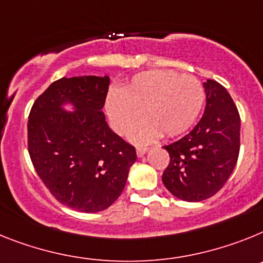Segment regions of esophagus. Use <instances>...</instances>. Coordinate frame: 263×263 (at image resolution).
Here are the masks:
<instances>
[{
	"instance_id": "1",
	"label": "esophagus",
	"mask_w": 263,
	"mask_h": 263,
	"mask_svg": "<svg viewBox=\"0 0 263 263\" xmlns=\"http://www.w3.org/2000/svg\"><path fill=\"white\" fill-rule=\"evenodd\" d=\"M147 151H148V148H145V147H138L136 148V155H138L139 157H143Z\"/></svg>"
}]
</instances>
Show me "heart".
I'll use <instances>...</instances> for the list:
<instances>
[{"instance_id":"b5f03b06","label":"heart","mask_w":263,"mask_h":263,"mask_svg":"<svg viewBox=\"0 0 263 263\" xmlns=\"http://www.w3.org/2000/svg\"><path fill=\"white\" fill-rule=\"evenodd\" d=\"M205 100L201 82L193 75L171 70H149L136 74L123 92L111 91L106 108L112 128L128 132L136 143H151L164 134L173 138L188 131L197 120Z\"/></svg>"}]
</instances>
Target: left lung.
<instances>
[{
	"label": "left lung",
	"instance_id": "obj_1",
	"mask_svg": "<svg viewBox=\"0 0 263 263\" xmlns=\"http://www.w3.org/2000/svg\"><path fill=\"white\" fill-rule=\"evenodd\" d=\"M206 107L196 127L180 140L164 145L171 161L163 173L165 188L189 202L216 195L237 164L241 119L227 88L208 79Z\"/></svg>",
	"mask_w": 263,
	"mask_h": 263
}]
</instances>
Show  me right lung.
<instances>
[{
	"label": "right lung",
	"instance_id": "right-lung-1",
	"mask_svg": "<svg viewBox=\"0 0 263 263\" xmlns=\"http://www.w3.org/2000/svg\"><path fill=\"white\" fill-rule=\"evenodd\" d=\"M108 77L61 78L36 98L27 123V147L36 173L57 200L95 213L122 195L135 147L109 129L102 111ZM74 111H66L65 104Z\"/></svg>",
	"mask_w": 263,
	"mask_h": 263
}]
</instances>
